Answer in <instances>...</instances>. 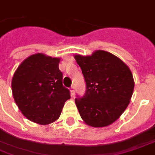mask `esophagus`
<instances>
[{"mask_svg": "<svg viewBox=\"0 0 155 155\" xmlns=\"http://www.w3.org/2000/svg\"><path fill=\"white\" fill-rule=\"evenodd\" d=\"M71 96H74L75 95V86L74 85H72L71 87Z\"/></svg>", "mask_w": 155, "mask_h": 155, "instance_id": "1", "label": "esophagus"}]
</instances>
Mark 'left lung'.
Masks as SVG:
<instances>
[{
	"label": "left lung",
	"instance_id": "1",
	"mask_svg": "<svg viewBox=\"0 0 155 155\" xmlns=\"http://www.w3.org/2000/svg\"><path fill=\"white\" fill-rule=\"evenodd\" d=\"M86 83V92L75 99L80 115L92 127H104L119 118L130 104L134 88L130 68L104 51L75 55Z\"/></svg>",
	"mask_w": 155,
	"mask_h": 155
}]
</instances>
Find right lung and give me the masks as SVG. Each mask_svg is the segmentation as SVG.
I'll return each mask as SVG.
<instances>
[{
  "instance_id": "add662e5",
  "label": "right lung",
  "mask_w": 155,
  "mask_h": 155,
  "mask_svg": "<svg viewBox=\"0 0 155 155\" xmlns=\"http://www.w3.org/2000/svg\"><path fill=\"white\" fill-rule=\"evenodd\" d=\"M60 59L43 54L28 57L16 70L12 92L17 105L25 117L48 125L59 117L70 91L63 85Z\"/></svg>"
}]
</instances>
